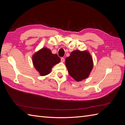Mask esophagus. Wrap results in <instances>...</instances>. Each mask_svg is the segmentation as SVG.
Segmentation results:
<instances>
[{
  "instance_id": "34e87169",
  "label": "esophagus",
  "mask_w": 125,
  "mask_h": 125,
  "mask_svg": "<svg viewBox=\"0 0 125 125\" xmlns=\"http://www.w3.org/2000/svg\"><path fill=\"white\" fill-rule=\"evenodd\" d=\"M64 61H65L64 58L62 57V58H61V62H64Z\"/></svg>"
}]
</instances>
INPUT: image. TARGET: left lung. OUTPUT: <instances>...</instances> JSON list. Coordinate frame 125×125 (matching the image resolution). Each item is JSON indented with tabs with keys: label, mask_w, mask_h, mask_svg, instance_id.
<instances>
[{
	"label": "left lung",
	"mask_w": 125,
	"mask_h": 125,
	"mask_svg": "<svg viewBox=\"0 0 125 125\" xmlns=\"http://www.w3.org/2000/svg\"><path fill=\"white\" fill-rule=\"evenodd\" d=\"M65 65L69 75L79 82L88 77L93 68V61L88 52L75 50L66 58Z\"/></svg>",
	"instance_id": "8db88e82"
}]
</instances>
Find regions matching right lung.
Segmentation results:
<instances>
[{"instance_id":"add662e5","label":"right lung","mask_w":125,"mask_h":125,"mask_svg":"<svg viewBox=\"0 0 125 125\" xmlns=\"http://www.w3.org/2000/svg\"><path fill=\"white\" fill-rule=\"evenodd\" d=\"M60 60L57 54H52L50 50L46 48L40 50L33 56V64L41 76L49 73L52 67Z\"/></svg>"}]
</instances>
